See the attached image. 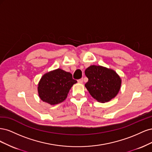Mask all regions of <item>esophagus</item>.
<instances>
[{"mask_svg":"<svg viewBox=\"0 0 152 152\" xmlns=\"http://www.w3.org/2000/svg\"><path fill=\"white\" fill-rule=\"evenodd\" d=\"M78 82L80 84H82V82H83V79H79L78 80Z\"/></svg>","mask_w":152,"mask_h":152,"instance_id":"obj_1","label":"esophagus"}]
</instances>
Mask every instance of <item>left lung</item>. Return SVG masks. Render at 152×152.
Instances as JSON below:
<instances>
[{
    "label": "left lung",
    "instance_id": "left-lung-1",
    "mask_svg": "<svg viewBox=\"0 0 152 152\" xmlns=\"http://www.w3.org/2000/svg\"><path fill=\"white\" fill-rule=\"evenodd\" d=\"M88 82L85 86L89 93L98 102H108L116 96L121 86V79L111 69L92 65L85 70Z\"/></svg>",
    "mask_w": 152,
    "mask_h": 152
}]
</instances>
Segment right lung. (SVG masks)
I'll list each match as a JSON object with an SVG mask.
<instances>
[{"instance_id":"right-lung-1","label":"right lung","mask_w":152,"mask_h":152,"mask_svg":"<svg viewBox=\"0 0 152 152\" xmlns=\"http://www.w3.org/2000/svg\"><path fill=\"white\" fill-rule=\"evenodd\" d=\"M70 72L57 69L45 73L38 85V93L43 102L51 105L63 102L72 86L77 83Z\"/></svg>"}]
</instances>
